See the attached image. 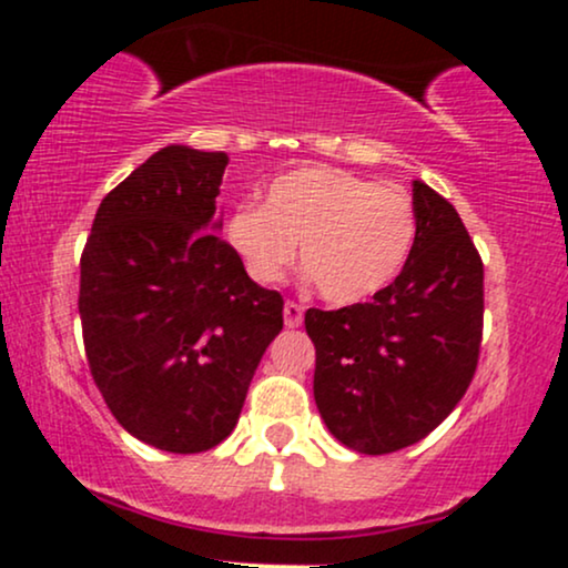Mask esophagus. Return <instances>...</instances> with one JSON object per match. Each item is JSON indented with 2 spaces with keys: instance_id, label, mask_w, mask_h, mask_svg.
Listing matches in <instances>:
<instances>
[{
  "instance_id": "34e87169",
  "label": "esophagus",
  "mask_w": 568,
  "mask_h": 568,
  "mask_svg": "<svg viewBox=\"0 0 568 568\" xmlns=\"http://www.w3.org/2000/svg\"><path fill=\"white\" fill-rule=\"evenodd\" d=\"M283 317H285V328H298L304 321V306L296 302H285L283 306Z\"/></svg>"
}]
</instances>
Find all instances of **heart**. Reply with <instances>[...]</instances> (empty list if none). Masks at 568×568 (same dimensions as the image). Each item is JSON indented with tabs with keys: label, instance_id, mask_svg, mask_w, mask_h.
<instances>
[{
	"label": "heart",
	"instance_id": "obj_1",
	"mask_svg": "<svg viewBox=\"0 0 568 568\" xmlns=\"http://www.w3.org/2000/svg\"><path fill=\"white\" fill-rule=\"evenodd\" d=\"M226 237L262 285H277L302 245L306 277L325 302L357 304L400 275L416 243V211L400 189L306 165L272 181L264 205L237 207Z\"/></svg>",
	"mask_w": 568,
	"mask_h": 568
}]
</instances>
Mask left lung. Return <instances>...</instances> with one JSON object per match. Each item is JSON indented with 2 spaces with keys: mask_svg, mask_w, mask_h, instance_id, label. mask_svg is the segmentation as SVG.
Wrapping results in <instances>:
<instances>
[{
  "mask_svg": "<svg viewBox=\"0 0 568 568\" xmlns=\"http://www.w3.org/2000/svg\"><path fill=\"white\" fill-rule=\"evenodd\" d=\"M416 243L366 304L306 310L315 403L357 454L419 443L470 387L484 336V262L446 197L414 181Z\"/></svg>",
  "mask_w": 568,
  "mask_h": 568,
  "instance_id": "obj_1",
  "label": "left lung"
}]
</instances>
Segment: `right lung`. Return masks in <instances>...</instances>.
Instances as JSON below:
<instances>
[{"mask_svg": "<svg viewBox=\"0 0 568 568\" xmlns=\"http://www.w3.org/2000/svg\"><path fill=\"white\" fill-rule=\"evenodd\" d=\"M224 152L160 149L98 207L80 262L84 355L114 419L171 454L232 433L283 296L213 234Z\"/></svg>", "mask_w": 568, "mask_h": 568, "instance_id": "1", "label": "right lung"}]
</instances>
